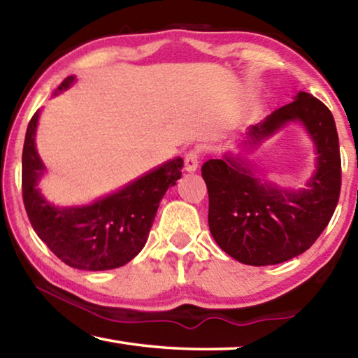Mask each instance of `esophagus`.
<instances>
[{"mask_svg": "<svg viewBox=\"0 0 358 358\" xmlns=\"http://www.w3.org/2000/svg\"><path fill=\"white\" fill-rule=\"evenodd\" d=\"M199 159H201V155H199L197 150L187 151L185 156V171L186 172H196L199 167Z\"/></svg>", "mask_w": 358, "mask_h": 358, "instance_id": "34e87169", "label": "esophagus"}]
</instances>
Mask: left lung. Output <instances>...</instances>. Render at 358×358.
I'll use <instances>...</instances> for the list:
<instances>
[{
    "label": "left lung",
    "mask_w": 358,
    "mask_h": 358,
    "mask_svg": "<svg viewBox=\"0 0 358 358\" xmlns=\"http://www.w3.org/2000/svg\"><path fill=\"white\" fill-rule=\"evenodd\" d=\"M306 126L317 147V171L308 189L286 191L260 181L237 157L202 166L208 189L210 232L224 252L246 265H275L310 250L329 226L341 191V155L335 120L322 101L300 92L295 101L248 131L260 142L289 121Z\"/></svg>",
    "instance_id": "obj_1"
}]
</instances>
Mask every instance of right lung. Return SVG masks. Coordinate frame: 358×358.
<instances>
[{
	"instance_id": "obj_1",
	"label": "right lung",
	"mask_w": 358,
	"mask_h": 358,
	"mask_svg": "<svg viewBox=\"0 0 358 358\" xmlns=\"http://www.w3.org/2000/svg\"><path fill=\"white\" fill-rule=\"evenodd\" d=\"M74 82L66 77L63 92ZM39 110L29 120L22 155V194L38 237L66 265L80 270H110L128 264L147 243L162 196L181 177L183 159L169 161L124 189L87 207L57 208L41 196L38 180L44 164L36 151Z\"/></svg>"
}]
</instances>
